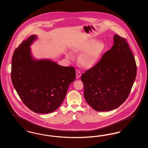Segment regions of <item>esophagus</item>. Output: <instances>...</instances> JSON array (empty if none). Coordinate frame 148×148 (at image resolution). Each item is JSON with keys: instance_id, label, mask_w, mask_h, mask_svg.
Segmentation results:
<instances>
[{"instance_id": "obj_1", "label": "esophagus", "mask_w": 148, "mask_h": 148, "mask_svg": "<svg viewBox=\"0 0 148 148\" xmlns=\"http://www.w3.org/2000/svg\"><path fill=\"white\" fill-rule=\"evenodd\" d=\"M80 75H81V73H80V71L79 70H76V77H77L78 78V77H80Z\"/></svg>"}]
</instances>
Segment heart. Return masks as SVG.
<instances>
[{
	"mask_svg": "<svg viewBox=\"0 0 148 148\" xmlns=\"http://www.w3.org/2000/svg\"><path fill=\"white\" fill-rule=\"evenodd\" d=\"M88 58V54L86 53H85L84 54H83L82 56H81V60L83 61V62H84L85 60Z\"/></svg>",
	"mask_w": 148,
	"mask_h": 148,
	"instance_id": "obj_1",
	"label": "heart"
}]
</instances>
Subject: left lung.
<instances>
[{
  "label": "left lung",
  "instance_id": "obj_1",
  "mask_svg": "<svg viewBox=\"0 0 148 148\" xmlns=\"http://www.w3.org/2000/svg\"><path fill=\"white\" fill-rule=\"evenodd\" d=\"M37 36H30L14 51L11 78L19 97L30 110L36 113H51L62 103L76 72L50 59L36 60L30 46Z\"/></svg>",
  "mask_w": 148,
  "mask_h": 148
}]
</instances>
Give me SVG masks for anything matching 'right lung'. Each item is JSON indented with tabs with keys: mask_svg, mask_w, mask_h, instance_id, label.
<instances>
[{
	"mask_svg": "<svg viewBox=\"0 0 148 148\" xmlns=\"http://www.w3.org/2000/svg\"><path fill=\"white\" fill-rule=\"evenodd\" d=\"M114 44L81 80L86 102L98 112L114 110L128 97L136 75L134 56L127 40L114 35Z\"/></svg>",
	"mask_w": 148,
	"mask_h": 148,
	"instance_id": "add662e5",
	"label": "right lung"
}]
</instances>
